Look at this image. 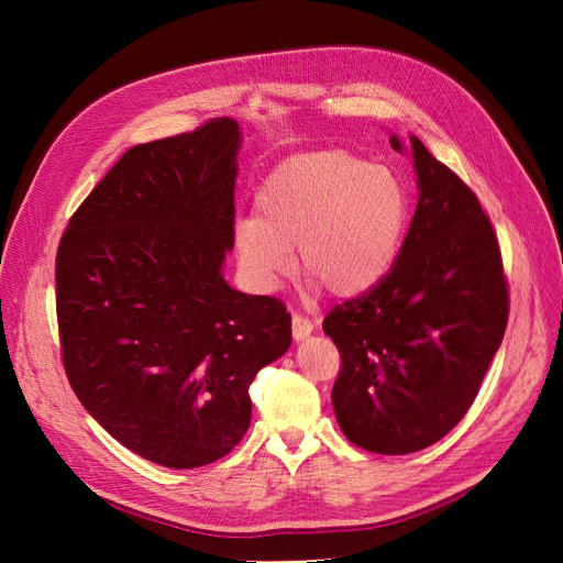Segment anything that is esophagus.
<instances>
[{
    "label": "esophagus",
    "mask_w": 563,
    "mask_h": 563,
    "mask_svg": "<svg viewBox=\"0 0 563 563\" xmlns=\"http://www.w3.org/2000/svg\"><path fill=\"white\" fill-rule=\"evenodd\" d=\"M291 327H294V338H296V340L308 338V335L314 331V323H312L308 317H305V314H294Z\"/></svg>",
    "instance_id": "34e87169"
}]
</instances>
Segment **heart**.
Segmentation results:
<instances>
[{
  "label": "heart",
  "mask_w": 563,
  "mask_h": 563,
  "mask_svg": "<svg viewBox=\"0 0 563 563\" xmlns=\"http://www.w3.org/2000/svg\"><path fill=\"white\" fill-rule=\"evenodd\" d=\"M258 216L234 225L246 282L269 291L291 267L335 296H360L395 265L411 218L404 178L347 150L282 162L255 195Z\"/></svg>",
  "instance_id": "b5f03b06"
}]
</instances>
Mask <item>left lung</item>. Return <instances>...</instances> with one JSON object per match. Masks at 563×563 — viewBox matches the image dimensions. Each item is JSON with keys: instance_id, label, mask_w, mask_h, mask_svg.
<instances>
[{"instance_id": "1", "label": "left lung", "mask_w": 563, "mask_h": 563, "mask_svg": "<svg viewBox=\"0 0 563 563\" xmlns=\"http://www.w3.org/2000/svg\"><path fill=\"white\" fill-rule=\"evenodd\" d=\"M404 150L397 135L389 139ZM418 207L395 265L323 319L340 352L331 401L371 453L432 446L465 418L509 317L498 236L470 187L411 135Z\"/></svg>"}]
</instances>
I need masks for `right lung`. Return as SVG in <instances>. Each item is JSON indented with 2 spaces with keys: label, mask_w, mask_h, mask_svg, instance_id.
<instances>
[{
  "label": "right lung",
  "mask_w": 563,
  "mask_h": 563,
  "mask_svg": "<svg viewBox=\"0 0 563 563\" xmlns=\"http://www.w3.org/2000/svg\"><path fill=\"white\" fill-rule=\"evenodd\" d=\"M240 126L230 117L126 150L56 253L63 366L129 451L172 470L228 455L249 387L291 345V314L223 279Z\"/></svg>",
  "instance_id": "1"
}]
</instances>
